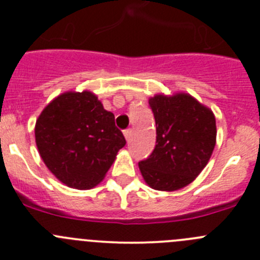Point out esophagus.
I'll list each match as a JSON object with an SVG mask.
<instances>
[{"instance_id": "obj_1", "label": "esophagus", "mask_w": 260, "mask_h": 260, "mask_svg": "<svg viewBox=\"0 0 260 260\" xmlns=\"http://www.w3.org/2000/svg\"><path fill=\"white\" fill-rule=\"evenodd\" d=\"M123 133H124V137H125V140H129L131 138V133H132V131L131 129H125V131H123Z\"/></svg>"}]
</instances>
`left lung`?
<instances>
[{"mask_svg": "<svg viewBox=\"0 0 260 260\" xmlns=\"http://www.w3.org/2000/svg\"><path fill=\"white\" fill-rule=\"evenodd\" d=\"M156 124V145L138 163L145 182L157 191L186 187L209 161L217 141L213 111L188 93L149 99Z\"/></svg>", "mask_w": 260, "mask_h": 260, "instance_id": "8db88e82", "label": "left lung"}]
</instances>
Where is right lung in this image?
<instances>
[{"instance_id":"obj_1","label":"right lung","mask_w":260,"mask_h":260,"mask_svg":"<svg viewBox=\"0 0 260 260\" xmlns=\"http://www.w3.org/2000/svg\"><path fill=\"white\" fill-rule=\"evenodd\" d=\"M35 135L48 171L77 190L99 185L125 145L114 114L91 91L55 97L38 116Z\"/></svg>"}]
</instances>
